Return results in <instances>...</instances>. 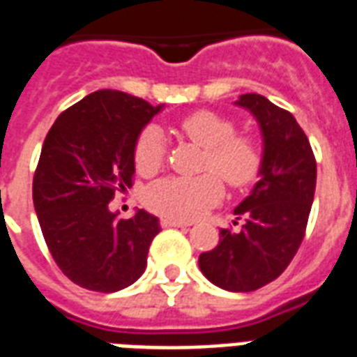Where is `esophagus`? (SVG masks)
I'll list each match as a JSON object with an SVG mask.
<instances>
[{"label": "esophagus", "mask_w": 357, "mask_h": 357, "mask_svg": "<svg viewBox=\"0 0 357 357\" xmlns=\"http://www.w3.org/2000/svg\"><path fill=\"white\" fill-rule=\"evenodd\" d=\"M190 225H192V222L179 221V219H172V217H162V219H160V227H165V228H170V227L187 228L190 227Z\"/></svg>", "instance_id": "esophagus-1"}]
</instances>
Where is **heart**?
Returning a JSON list of instances; mask_svg holds the SVG:
<instances>
[{"label": "heart", "instance_id": "heart-1", "mask_svg": "<svg viewBox=\"0 0 357 357\" xmlns=\"http://www.w3.org/2000/svg\"><path fill=\"white\" fill-rule=\"evenodd\" d=\"M181 130L206 148L202 167L215 170L232 187H245L257 178L262 167V149L252 136L236 135V127L221 114L200 110L181 121ZM167 155L165 135L149 125L138 136L135 148L136 168L142 174L159 170ZM217 173V174H218ZM214 172L200 176H170L155 181L146 192L151 209L176 219H195L219 202L225 192Z\"/></svg>", "mask_w": 357, "mask_h": 357}]
</instances>
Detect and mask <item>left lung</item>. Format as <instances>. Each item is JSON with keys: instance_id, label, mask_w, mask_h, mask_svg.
<instances>
[{"instance_id": "obj_1", "label": "left lung", "mask_w": 357, "mask_h": 357, "mask_svg": "<svg viewBox=\"0 0 357 357\" xmlns=\"http://www.w3.org/2000/svg\"><path fill=\"white\" fill-rule=\"evenodd\" d=\"M234 105L257 119L262 167L251 195L234 209L243 219L241 230L222 228L219 245L202 252L198 266L215 287L252 292L275 281L303 241L314 200L317 160L292 114L258 93L239 95Z\"/></svg>"}]
</instances>
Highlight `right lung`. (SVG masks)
<instances>
[{
	"instance_id": "add662e5",
	"label": "right lung",
	"mask_w": 357,
	"mask_h": 357,
	"mask_svg": "<svg viewBox=\"0 0 357 357\" xmlns=\"http://www.w3.org/2000/svg\"><path fill=\"white\" fill-rule=\"evenodd\" d=\"M165 106L99 89L58 116L43 144L33 206L59 269L78 287L118 292L142 277L159 219H119L108 204L132 185L135 148Z\"/></svg>"
}]
</instances>
